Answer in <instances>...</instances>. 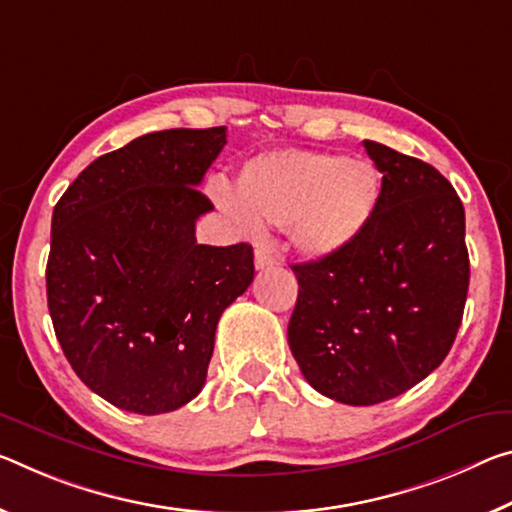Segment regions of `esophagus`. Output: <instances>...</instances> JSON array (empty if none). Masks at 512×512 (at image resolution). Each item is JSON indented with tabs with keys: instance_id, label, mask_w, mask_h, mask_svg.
<instances>
[{
	"instance_id": "34e87169",
	"label": "esophagus",
	"mask_w": 512,
	"mask_h": 512,
	"mask_svg": "<svg viewBox=\"0 0 512 512\" xmlns=\"http://www.w3.org/2000/svg\"><path fill=\"white\" fill-rule=\"evenodd\" d=\"M275 264H280L278 250L269 246V243H262V246L255 248V266H257V269H271V266H275Z\"/></svg>"
}]
</instances>
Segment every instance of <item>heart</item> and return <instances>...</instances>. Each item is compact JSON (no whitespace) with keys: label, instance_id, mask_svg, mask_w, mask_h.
Here are the masks:
<instances>
[{"label":"heart","instance_id":"1","mask_svg":"<svg viewBox=\"0 0 512 512\" xmlns=\"http://www.w3.org/2000/svg\"><path fill=\"white\" fill-rule=\"evenodd\" d=\"M383 175L369 159L312 150L259 154L237 175V196L216 186V202L246 232L289 227L300 253L326 259L360 239L383 202Z\"/></svg>","mask_w":512,"mask_h":512}]
</instances>
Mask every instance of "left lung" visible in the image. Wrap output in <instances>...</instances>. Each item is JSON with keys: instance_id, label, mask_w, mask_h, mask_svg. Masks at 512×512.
Here are the masks:
<instances>
[{"instance_id": "obj_1", "label": "left lung", "mask_w": 512, "mask_h": 512, "mask_svg": "<svg viewBox=\"0 0 512 512\" xmlns=\"http://www.w3.org/2000/svg\"><path fill=\"white\" fill-rule=\"evenodd\" d=\"M383 202L342 253L294 264L287 337L316 392L346 405L394 399L440 367L469 289L465 209L426 161L364 141Z\"/></svg>"}]
</instances>
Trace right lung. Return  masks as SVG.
Instances as JSON below:
<instances>
[{
    "label": "right lung",
    "mask_w": 512,
    "mask_h": 512,
    "mask_svg": "<svg viewBox=\"0 0 512 512\" xmlns=\"http://www.w3.org/2000/svg\"><path fill=\"white\" fill-rule=\"evenodd\" d=\"M225 127L164 129L97 157L52 214L47 307L81 383L120 410L196 399L218 319L255 278L253 246H202L198 191Z\"/></svg>",
    "instance_id": "add662e5"
}]
</instances>
